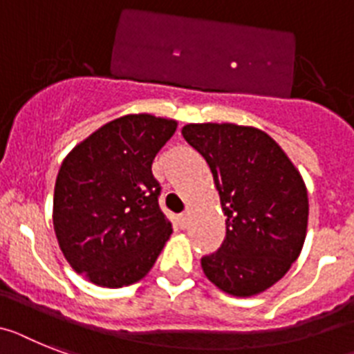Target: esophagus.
Returning <instances> with one entry per match:
<instances>
[{
	"instance_id": "34e87169",
	"label": "esophagus",
	"mask_w": 354,
	"mask_h": 354,
	"mask_svg": "<svg viewBox=\"0 0 354 354\" xmlns=\"http://www.w3.org/2000/svg\"><path fill=\"white\" fill-rule=\"evenodd\" d=\"M189 223H191V216H189V212H183L182 216H180V227L187 228L189 227Z\"/></svg>"
}]
</instances>
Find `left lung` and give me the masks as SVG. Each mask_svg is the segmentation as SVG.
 I'll return each mask as SVG.
<instances>
[{"label": "left lung", "instance_id": "obj_1", "mask_svg": "<svg viewBox=\"0 0 354 354\" xmlns=\"http://www.w3.org/2000/svg\"><path fill=\"white\" fill-rule=\"evenodd\" d=\"M182 135L209 163L227 216L218 252L201 257L210 283L250 297L284 277L302 250L308 192L279 144L261 129L236 124H187Z\"/></svg>", "mask_w": 354, "mask_h": 354}]
</instances>
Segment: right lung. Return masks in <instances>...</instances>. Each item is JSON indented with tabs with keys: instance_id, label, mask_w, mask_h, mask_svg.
Returning <instances> with one entry per match:
<instances>
[{
	"instance_id": "obj_1",
	"label": "right lung",
	"mask_w": 354,
	"mask_h": 354,
	"mask_svg": "<svg viewBox=\"0 0 354 354\" xmlns=\"http://www.w3.org/2000/svg\"><path fill=\"white\" fill-rule=\"evenodd\" d=\"M176 126L147 113L115 118L75 145L59 169L53 230L71 268L97 286L140 281L171 236L151 165Z\"/></svg>"
}]
</instances>
